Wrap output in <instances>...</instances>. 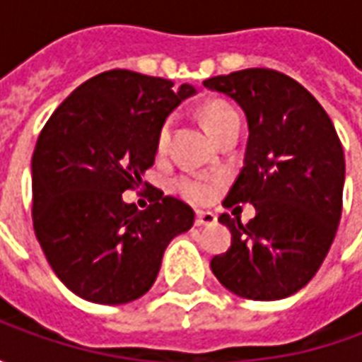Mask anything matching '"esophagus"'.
Here are the masks:
<instances>
[{"instance_id":"1","label":"esophagus","mask_w":362,"mask_h":362,"mask_svg":"<svg viewBox=\"0 0 362 362\" xmlns=\"http://www.w3.org/2000/svg\"><path fill=\"white\" fill-rule=\"evenodd\" d=\"M217 223V217L211 211H197L196 227H211Z\"/></svg>"}]
</instances>
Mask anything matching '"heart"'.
<instances>
[{
	"instance_id": "b5f03b06",
	"label": "heart",
	"mask_w": 362,
	"mask_h": 362,
	"mask_svg": "<svg viewBox=\"0 0 362 362\" xmlns=\"http://www.w3.org/2000/svg\"><path fill=\"white\" fill-rule=\"evenodd\" d=\"M235 118H240V116L227 103H213L205 108V126L213 137ZM170 134H173V119H166L157 135V149L160 153L166 149V145L170 141ZM217 186H219V180L209 178V176H184L176 182V188L182 196L189 202H196V204H207L209 199H213Z\"/></svg>"
}]
</instances>
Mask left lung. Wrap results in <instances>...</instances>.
I'll list each match as a JSON object with an SVG mask.
<instances>
[{
	"label": "left lung",
	"instance_id": "obj_1",
	"mask_svg": "<svg viewBox=\"0 0 362 362\" xmlns=\"http://www.w3.org/2000/svg\"><path fill=\"white\" fill-rule=\"evenodd\" d=\"M246 114L244 166L223 205L252 204L246 225L223 213L233 243L211 259L230 293L279 300L316 275L341 219L345 158L326 110L288 75L252 67L205 79Z\"/></svg>",
	"mask_w": 362,
	"mask_h": 362
}]
</instances>
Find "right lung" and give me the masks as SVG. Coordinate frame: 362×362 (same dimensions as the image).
Masks as SVG:
<instances>
[{"instance_id": "1", "label": "right lung", "mask_w": 362, "mask_h": 362, "mask_svg": "<svg viewBox=\"0 0 362 362\" xmlns=\"http://www.w3.org/2000/svg\"><path fill=\"white\" fill-rule=\"evenodd\" d=\"M196 95L192 85L110 69L59 104L33 153V225L44 256L71 293L89 303L124 304L157 279L174 236L194 209L151 188L139 211L122 194L153 166L166 116Z\"/></svg>"}]
</instances>
